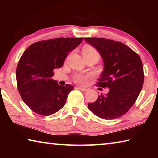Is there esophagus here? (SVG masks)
Masks as SVG:
<instances>
[{
  "mask_svg": "<svg viewBox=\"0 0 158 158\" xmlns=\"http://www.w3.org/2000/svg\"><path fill=\"white\" fill-rule=\"evenodd\" d=\"M78 88V89H79L80 90H81V91H87L88 90V89H85V88H83V87H77Z\"/></svg>",
  "mask_w": 158,
  "mask_h": 158,
  "instance_id": "obj_1",
  "label": "esophagus"
}]
</instances>
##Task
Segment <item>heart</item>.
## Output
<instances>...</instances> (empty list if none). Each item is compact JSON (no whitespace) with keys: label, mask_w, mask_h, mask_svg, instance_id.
<instances>
[{"label":"heart","mask_w":158,"mask_h":158,"mask_svg":"<svg viewBox=\"0 0 158 158\" xmlns=\"http://www.w3.org/2000/svg\"><path fill=\"white\" fill-rule=\"evenodd\" d=\"M83 56H95L99 57V53L98 51L96 50L95 48L90 46H85L83 48L82 50ZM91 76L90 74H86V75H84V74H77L74 76L73 79L75 83L80 85H84L86 84L87 80L89 79V77Z\"/></svg>","instance_id":"b5f03b06"}]
</instances>
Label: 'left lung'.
I'll return each mask as SVG.
<instances>
[{
	"label": "left lung",
	"mask_w": 158,
	"mask_h": 158,
	"mask_svg": "<svg viewBox=\"0 0 158 158\" xmlns=\"http://www.w3.org/2000/svg\"><path fill=\"white\" fill-rule=\"evenodd\" d=\"M84 40L97 49L104 62L97 86L109 89L107 94L101 93L88 107L101 118L121 117L133 106L142 89L144 74L139 56L127 45L112 40L88 37Z\"/></svg>",
	"instance_id": "8db88e82"
}]
</instances>
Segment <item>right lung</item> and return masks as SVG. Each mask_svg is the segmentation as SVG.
Masks as SVG:
<instances>
[{
    "label": "right lung",
    "mask_w": 158,
    "mask_h": 158,
    "mask_svg": "<svg viewBox=\"0 0 158 158\" xmlns=\"http://www.w3.org/2000/svg\"><path fill=\"white\" fill-rule=\"evenodd\" d=\"M83 38L59 37L30 45L19 61L16 77L23 101L32 111L49 116L65 105L72 85L65 86L52 79L53 69L63 66L68 53L79 46Z\"/></svg>",
    "instance_id": "add662e5"
}]
</instances>
